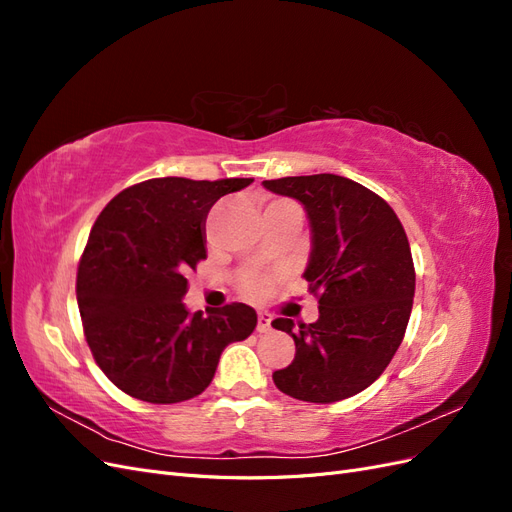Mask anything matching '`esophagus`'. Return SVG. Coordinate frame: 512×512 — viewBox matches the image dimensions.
<instances>
[{"instance_id": "obj_1", "label": "esophagus", "mask_w": 512, "mask_h": 512, "mask_svg": "<svg viewBox=\"0 0 512 512\" xmlns=\"http://www.w3.org/2000/svg\"><path fill=\"white\" fill-rule=\"evenodd\" d=\"M256 331H258V333H267V331H271V316H269V314H265V312H260V314H258Z\"/></svg>"}]
</instances>
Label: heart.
Segmentation results:
<instances>
[{
  "label": "heart",
  "instance_id": "obj_1",
  "mask_svg": "<svg viewBox=\"0 0 512 512\" xmlns=\"http://www.w3.org/2000/svg\"><path fill=\"white\" fill-rule=\"evenodd\" d=\"M241 286H243V290H245L247 294H260L262 290H265L267 280H265V277H262V275H247V277H243Z\"/></svg>",
  "mask_w": 512,
  "mask_h": 512
}]
</instances>
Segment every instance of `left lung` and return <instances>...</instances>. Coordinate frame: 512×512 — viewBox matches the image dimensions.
<instances>
[{
    "instance_id": "obj_1",
    "label": "left lung",
    "mask_w": 512,
    "mask_h": 512,
    "mask_svg": "<svg viewBox=\"0 0 512 512\" xmlns=\"http://www.w3.org/2000/svg\"><path fill=\"white\" fill-rule=\"evenodd\" d=\"M262 185L297 198L307 211L312 254L303 277L320 303L312 324L271 322L297 346L273 382L312 404L361 393L391 363L410 320L416 275L406 230L384 198L346 177L322 173Z\"/></svg>"
}]
</instances>
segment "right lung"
Returning <instances> with one entry per match:
<instances>
[{
  "label": "right lung",
  "mask_w": 512,
  "mask_h": 512,
  "mask_svg": "<svg viewBox=\"0 0 512 512\" xmlns=\"http://www.w3.org/2000/svg\"><path fill=\"white\" fill-rule=\"evenodd\" d=\"M254 179L136 183L108 203L89 232L76 301L91 354L117 389L149 404L203 393L222 350L256 329V312L230 303L190 314L188 275L205 250V220L224 194Z\"/></svg>",
  "instance_id": "add662e5"
}]
</instances>
